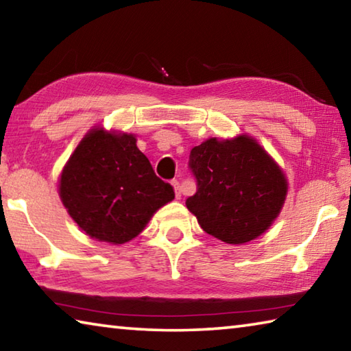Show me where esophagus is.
Wrapping results in <instances>:
<instances>
[{
	"instance_id": "esophagus-1",
	"label": "esophagus",
	"mask_w": 351,
	"mask_h": 351,
	"mask_svg": "<svg viewBox=\"0 0 351 351\" xmlns=\"http://www.w3.org/2000/svg\"><path fill=\"white\" fill-rule=\"evenodd\" d=\"M171 186H173V189H175V197H176V199H180V198H181V186H180V181L173 180V181H171Z\"/></svg>"
}]
</instances>
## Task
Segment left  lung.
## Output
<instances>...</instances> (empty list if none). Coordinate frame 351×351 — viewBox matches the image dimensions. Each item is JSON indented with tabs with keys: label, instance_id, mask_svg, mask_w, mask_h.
<instances>
[{
	"label": "left lung",
	"instance_id": "1",
	"mask_svg": "<svg viewBox=\"0 0 351 351\" xmlns=\"http://www.w3.org/2000/svg\"><path fill=\"white\" fill-rule=\"evenodd\" d=\"M198 190L187 209L207 234L229 245L255 240L280 215L288 180L252 136L209 138L190 152Z\"/></svg>",
	"mask_w": 351,
	"mask_h": 351
}]
</instances>
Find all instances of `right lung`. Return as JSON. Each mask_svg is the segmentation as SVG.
Masks as SVG:
<instances>
[{"mask_svg":"<svg viewBox=\"0 0 351 351\" xmlns=\"http://www.w3.org/2000/svg\"><path fill=\"white\" fill-rule=\"evenodd\" d=\"M136 141L133 133L93 127L62 170L58 195L64 209L94 240H133L175 198L173 187L154 175Z\"/></svg>","mask_w":351,"mask_h":351,"instance_id":"obj_1","label":"right lung"}]
</instances>
